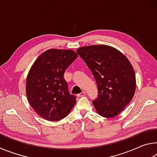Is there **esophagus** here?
Masks as SVG:
<instances>
[{
	"label": "esophagus",
	"mask_w": 157,
	"mask_h": 157,
	"mask_svg": "<svg viewBox=\"0 0 157 157\" xmlns=\"http://www.w3.org/2000/svg\"><path fill=\"white\" fill-rule=\"evenodd\" d=\"M85 95H86V93H85L84 91H82V93H80V94H79L78 95V97H83V96H84Z\"/></svg>",
	"instance_id": "34e87169"
}]
</instances>
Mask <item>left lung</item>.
Instances as JSON below:
<instances>
[{"instance_id":"obj_1","label":"left lung","mask_w":157,"mask_h":157,"mask_svg":"<svg viewBox=\"0 0 157 157\" xmlns=\"http://www.w3.org/2000/svg\"><path fill=\"white\" fill-rule=\"evenodd\" d=\"M94 75L98 98L93 101L98 113L105 118L118 115L136 91V76L129 59L118 50L107 45H94L77 50Z\"/></svg>"}]
</instances>
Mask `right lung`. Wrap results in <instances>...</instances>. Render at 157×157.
Wrapping results in <instances>:
<instances>
[{
	"instance_id": "obj_1",
	"label": "right lung",
	"mask_w": 157,
	"mask_h": 157,
	"mask_svg": "<svg viewBox=\"0 0 157 157\" xmlns=\"http://www.w3.org/2000/svg\"><path fill=\"white\" fill-rule=\"evenodd\" d=\"M73 50L49 49L37 57L26 79V95L34 111L48 121L67 116L76 102L68 91L64 72L78 57Z\"/></svg>"
}]
</instances>
